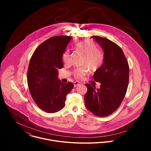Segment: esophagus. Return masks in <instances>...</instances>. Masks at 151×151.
<instances>
[{
	"mask_svg": "<svg viewBox=\"0 0 151 151\" xmlns=\"http://www.w3.org/2000/svg\"><path fill=\"white\" fill-rule=\"evenodd\" d=\"M80 85H81V83L79 82H74V87H77V86H79Z\"/></svg>",
	"mask_w": 151,
	"mask_h": 151,
	"instance_id": "obj_1",
	"label": "esophagus"
}]
</instances>
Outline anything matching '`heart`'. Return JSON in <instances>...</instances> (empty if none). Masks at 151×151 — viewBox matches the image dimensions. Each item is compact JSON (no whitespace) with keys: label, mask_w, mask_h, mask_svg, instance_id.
<instances>
[{"label":"heart","mask_w":151,"mask_h":151,"mask_svg":"<svg viewBox=\"0 0 151 151\" xmlns=\"http://www.w3.org/2000/svg\"><path fill=\"white\" fill-rule=\"evenodd\" d=\"M75 48L82 52L84 55L82 61L83 67L78 68L73 71V76L79 79H83L88 73L87 66L93 71H95L101 68L104 61L103 52L98 49L94 43L90 40L80 42L75 45ZM63 62L68 63L70 60L69 51L64 52L63 55Z\"/></svg>","instance_id":"obj_1"}]
</instances>
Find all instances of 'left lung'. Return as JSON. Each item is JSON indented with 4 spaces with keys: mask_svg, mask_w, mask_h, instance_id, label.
Masks as SVG:
<instances>
[{
    "mask_svg": "<svg viewBox=\"0 0 151 151\" xmlns=\"http://www.w3.org/2000/svg\"><path fill=\"white\" fill-rule=\"evenodd\" d=\"M91 37L103 48L104 61L93 75L94 81L101 83L100 88L85 84L88 90L84 97L85 104L94 115L104 117L115 112L125 96L129 66L122 50L115 43L100 36Z\"/></svg>",
    "mask_w": 151,
    "mask_h": 151,
    "instance_id": "1",
    "label": "left lung"
}]
</instances>
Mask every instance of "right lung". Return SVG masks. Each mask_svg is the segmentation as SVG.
I'll use <instances>...</instances> for the list:
<instances>
[{"mask_svg":"<svg viewBox=\"0 0 151 151\" xmlns=\"http://www.w3.org/2000/svg\"><path fill=\"white\" fill-rule=\"evenodd\" d=\"M72 37L56 36L42 42L29 63L27 79L30 94L40 109L52 114L65 106L66 95L73 88L72 82H61L58 69L63 67V54Z\"/></svg>","mask_w":151,"mask_h":151,"instance_id":"1","label":"right lung"}]
</instances>
